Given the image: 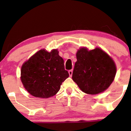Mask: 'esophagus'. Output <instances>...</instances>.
<instances>
[{"label": "esophagus", "instance_id": "obj_1", "mask_svg": "<svg viewBox=\"0 0 131 131\" xmlns=\"http://www.w3.org/2000/svg\"><path fill=\"white\" fill-rule=\"evenodd\" d=\"M69 73L70 76H72V74H73V70H69Z\"/></svg>", "mask_w": 131, "mask_h": 131}]
</instances>
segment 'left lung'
Segmentation results:
<instances>
[{"label":"left lung","mask_w":131,"mask_h":131,"mask_svg":"<svg viewBox=\"0 0 131 131\" xmlns=\"http://www.w3.org/2000/svg\"><path fill=\"white\" fill-rule=\"evenodd\" d=\"M72 79L86 94L94 95L110 86L116 73L115 63L99 48L88 51L82 48L76 53Z\"/></svg>","instance_id":"obj_1"}]
</instances>
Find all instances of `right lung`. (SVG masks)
<instances>
[{
	"label": "right lung",
	"instance_id": "1",
	"mask_svg": "<svg viewBox=\"0 0 131 131\" xmlns=\"http://www.w3.org/2000/svg\"><path fill=\"white\" fill-rule=\"evenodd\" d=\"M69 76L57 49L50 52L40 50L23 64L21 70V80L25 89L37 98L55 95Z\"/></svg>",
	"mask_w": 131,
	"mask_h": 131
}]
</instances>
